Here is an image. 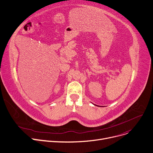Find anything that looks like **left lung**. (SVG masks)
<instances>
[{
  "instance_id": "1",
  "label": "left lung",
  "mask_w": 153,
  "mask_h": 153,
  "mask_svg": "<svg viewBox=\"0 0 153 153\" xmlns=\"http://www.w3.org/2000/svg\"><path fill=\"white\" fill-rule=\"evenodd\" d=\"M96 106H97V105H96Z\"/></svg>"
}]
</instances>
